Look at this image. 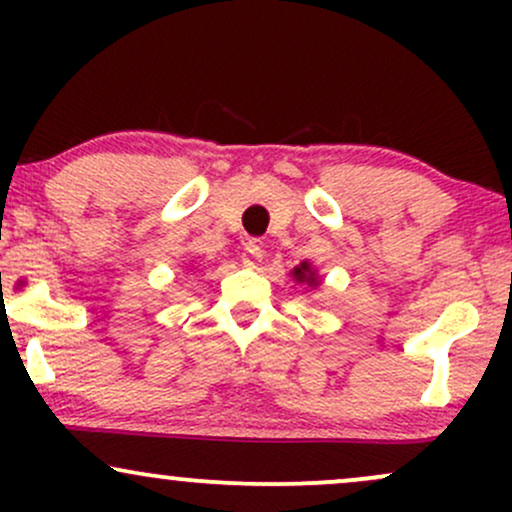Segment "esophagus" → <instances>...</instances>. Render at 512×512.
I'll return each instance as SVG.
<instances>
[{"label":"esophagus","mask_w":512,"mask_h":512,"mask_svg":"<svg viewBox=\"0 0 512 512\" xmlns=\"http://www.w3.org/2000/svg\"><path fill=\"white\" fill-rule=\"evenodd\" d=\"M264 257V248L260 240H248L243 248V255H240V260H243L245 267H257V264L262 262Z\"/></svg>","instance_id":"obj_1"}]
</instances>
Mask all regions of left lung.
I'll return each instance as SVG.
<instances>
[{
	"instance_id": "8db88e82",
	"label": "left lung",
	"mask_w": 512,
	"mask_h": 512,
	"mask_svg": "<svg viewBox=\"0 0 512 512\" xmlns=\"http://www.w3.org/2000/svg\"><path fill=\"white\" fill-rule=\"evenodd\" d=\"M293 279L298 281V284H308V286H320V276H317V272L313 269V264L310 262H301L298 267H293Z\"/></svg>"
}]
</instances>
